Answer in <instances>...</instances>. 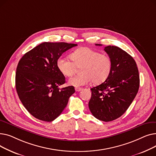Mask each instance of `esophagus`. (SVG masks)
<instances>
[{"label":"esophagus","mask_w":156,"mask_h":156,"mask_svg":"<svg viewBox=\"0 0 156 156\" xmlns=\"http://www.w3.org/2000/svg\"><path fill=\"white\" fill-rule=\"evenodd\" d=\"M82 89L83 88H81V87H75V91L76 92H79V91H81Z\"/></svg>","instance_id":"34e87169"}]
</instances>
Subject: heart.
<instances>
[{"label":"heart","mask_w":156,"mask_h":156,"mask_svg":"<svg viewBox=\"0 0 156 156\" xmlns=\"http://www.w3.org/2000/svg\"><path fill=\"white\" fill-rule=\"evenodd\" d=\"M71 59L60 57L57 66L60 72L66 76L70 77L75 74L78 68L80 74L71 78L68 83L74 87L87 85L92 81L99 85L108 78L112 70V61L110 57L102 54L92 48L84 47L76 49L71 54Z\"/></svg>","instance_id":"b5f03b06"}]
</instances>
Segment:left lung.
Wrapping results in <instances>:
<instances>
[{
	"mask_svg": "<svg viewBox=\"0 0 156 156\" xmlns=\"http://www.w3.org/2000/svg\"><path fill=\"white\" fill-rule=\"evenodd\" d=\"M104 51L111 59L112 70L104 83L91 88L88 107L95 118L108 122L122 116L132 103L138 91L140 77L136 62L126 52L111 45Z\"/></svg>",
	"mask_w": 156,
	"mask_h": 156,
	"instance_id": "left-lung-1",
	"label": "left lung"
}]
</instances>
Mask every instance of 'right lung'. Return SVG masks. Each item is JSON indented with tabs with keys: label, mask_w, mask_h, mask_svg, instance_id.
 <instances>
[{
	"label": "right lung",
	"mask_w": 156,
	"mask_h": 156,
	"mask_svg": "<svg viewBox=\"0 0 156 156\" xmlns=\"http://www.w3.org/2000/svg\"><path fill=\"white\" fill-rule=\"evenodd\" d=\"M77 44L44 42L24 54L16 73V88L24 108L37 119L51 122L58 117L75 92L73 86L59 88L65 77L57 66L61 55Z\"/></svg>",
	"instance_id": "obj_1"
}]
</instances>
